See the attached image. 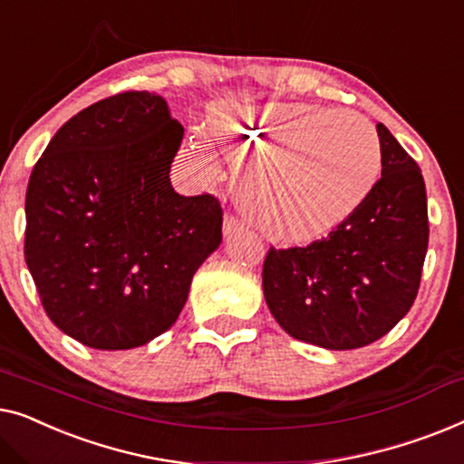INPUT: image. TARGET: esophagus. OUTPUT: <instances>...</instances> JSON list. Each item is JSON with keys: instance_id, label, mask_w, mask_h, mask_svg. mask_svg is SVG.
I'll use <instances>...</instances> for the list:
<instances>
[{"instance_id": "34e87169", "label": "esophagus", "mask_w": 464, "mask_h": 464, "mask_svg": "<svg viewBox=\"0 0 464 464\" xmlns=\"http://www.w3.org/2000/svg\"><path fill=\"white\" fill-rule=\"evenodd\" d=\"M241 229H244V223H241V220L235 218L233 214H227L225 225H223V231H225V235L235 233V231H241Z\"/></svg>"}]
</instances>
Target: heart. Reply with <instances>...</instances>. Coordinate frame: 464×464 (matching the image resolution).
I'll use <instances>...</instances> for the list:
<instances>
[{"label":"heart","instance_id":"b5f03b06","mask_svg":"<svg viewBox=\"0 0 464 464\" xmlns=\"http://www.w3.org/2000/svg\"><path fill=\"white\" fill-rule=\"evenodd\" d=\"M208 126L223 147L258 158L246 201L273 239L309 241L332 231L381 179V139L357 113L303 102H227Z\"/></svg>","mask_w":464,"mask_h":464}]
</instances>
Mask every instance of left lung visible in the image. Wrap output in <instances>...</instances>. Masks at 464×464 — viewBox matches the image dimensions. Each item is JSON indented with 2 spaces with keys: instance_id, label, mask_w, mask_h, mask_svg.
Returning <instances> with one entry per match:
<instances>
[{
  "instance_id": "1",
  "label": "left lung",
  "mask_w": 464,
  "mask_h": 464,
  "mask_svg": "<svg viewBox=\"0 0 464 464\" xmlns=\"http://www.w3.org/2000/svg\"><path fill=\"white\" fill-rule=\"evenodd\" d=\"M382 172L360 208L325 239L271 247L263 292L276 322L296 341L360 349L387 334L419 295L429 244L420 168L382 123Z\"/></svg>"
}]
</instances>
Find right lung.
<instances>
[{
    "mask_svg": "<svg viewBox=\"0 0 464 464\" xmlns=\"http://www.w3.org/2000/svg\"><path fill=\"white\" fill-rule=\"evenodd\" d=\"M182 134L161 96L115 94L71 117L31 172L24 260L48 317L86 347L164 334L223 241L218 199L169 182Z\"/></svg>",
    "mask_w": 464,
    "mask_h": 464,
    "instance_id": "add662e5",
    "label": "right lung"
}]
</instances>
